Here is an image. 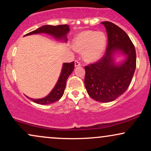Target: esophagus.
Masks as SVG:
<instances>
[{
	"label": "esophagus",
	"instance_id": "obj_1",
	"mask_svg": "<svg viewBox=\"0 0 151 151\" xmlns=\"http://www.w3.org/2000/svg\"><path fill=\"white\" fill-rule=\"evenodd\" d=\"M74 65H75V67H79V66H81V63L78 61V60H75V62H74Z\"/></svg>",
	"mask_w": 151,
	"mask_h": 151
}]
</instances>
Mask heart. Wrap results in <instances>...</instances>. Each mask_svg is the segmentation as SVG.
Listing matches in <instances>:
<instances>
[{"label": "heart", "mask_w": 151, "mask_h": 151, "mask_svg": "<svg viewBox=\"0 0 151 151\" xmlns=\"http://www.w3.org/2000/svg\"><path fill=\"white\" fill-rule=\"evenodd\" d=\"M106 46V37L102 32L86 30L74 38L73 47L83 51V58L86 62H93L101 58Z\"/></svg>", "instance_id": "obj_1"}]
</instances>
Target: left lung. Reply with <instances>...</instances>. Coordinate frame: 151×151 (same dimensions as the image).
<instances>
[{
    "instance_id": "left-lung-1",
    "label": "left lung",
    "mask_w": 151,
    "mask_h": 151,
    "mask_svg": "<svg viewBox=\"0 0 151 151\" xmlns=\"http://www.w3.org/2000/svg\"><path fill=\"white\" fill-rule=\"evenodd\" d=\"M108 36L105 55L96 63L85 66L84 84L88 94L96 101H114L127 90L136 67L135 47L129 35L111 22H102ZM119 51L126 56L122 63L114 62L113 55Z\"/></svg>"
}]
</instances>
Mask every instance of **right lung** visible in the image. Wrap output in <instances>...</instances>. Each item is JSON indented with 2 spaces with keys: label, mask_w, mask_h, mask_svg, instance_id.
Here are the masks:
<instances>
[{
  "label": "right lung",
  "mask_w": 151,
  "mask_h": 151,
  "mask_svg": "<svg viewBox=\"0 0 151 151\" xmlns=\"http://www.w3.org/2000/svg\"><path fill=\"white\" fill-rule=\"evenodd\" d=\"M70 27L68 25H60L56 26L47 25H43L42 27L37 28V30L26 34L25 35L38 33H46L53 36L55 39L59 40H62L65 42H67V35L70 32ZM74 68V62H70V63L63 64L61 73H60L58 82L56 83L53 89L45 97L42 99H32L27 97H27L32 100V101L42 105L50 104H52L54 102H56L58 100H60L63 95L64 91H65L67 79H68L69 76L73 72Z\"/></svg>",
  "instance_id": "right-lung-1"
}]
</instances>
